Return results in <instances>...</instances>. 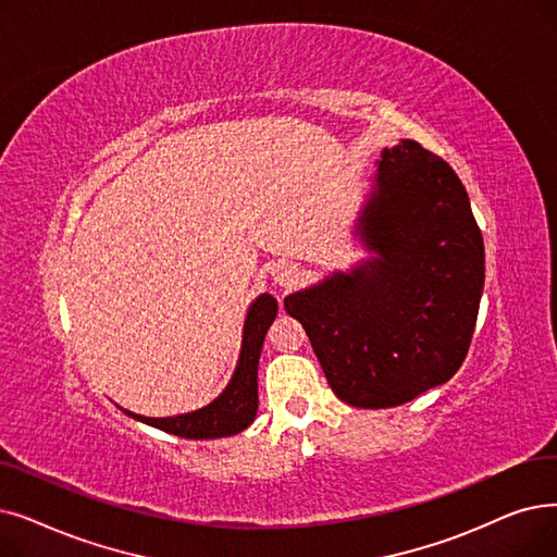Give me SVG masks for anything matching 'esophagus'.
Listing matches in <instances>:
<instances>
[{"mask_svg":"<svg viewBox=\"0 0 557 557\" xmlns=\"http://www.w3.org/2000/svg\"><path fill=\"white\" fill-rule=\"evenodd\" d=\"M282 286H286L288 282H292L294 280V271H282V273H277V277H275Z\"/></svg>","mask_w":557,"mask_h":557,"instance_id":"esophagus-1","label":"esophagus"}]
</instances>
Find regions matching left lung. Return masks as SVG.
Instances as JSON below:
<instances>
[{"label":"left lung","mask_w":557,"mask_h":557,"mask_svg":"<svg viewBox=\"0 0 557 557\" xmlns=\"http://www.w3.org/2000/svg\"><path fill=\"white\" fill-rule=\"evenodd\" d=\"M357 234L373 257L284 298L332 392L396 407L448 382L469 352L485 244L467 188L417 140L384 148Z\"/></svg>","instance_id":"left-lung-1"}]
</instances>
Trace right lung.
I'll return each instance as SVG.
<instances>
[{"label":"right lung","mask_w":557,"mask_h":557,"mask_svg":"<svg viewBox=\"0 0 557 557\" xmlns=\"http://www.w3.org/2000/svg\"><path fill=\"white\" fill-rule=\"evenodd\" d=\"M277 317V300L271 294H261L248 309L246 325H244V344H240V355L236 371L225 386V392L196 412L180 414V417H163L150 419L129 412H123L140 423H148L163 432L177 434L184 440H219L232 437V434L246 430L257 417V367L263 346V336L269 332L271 323Z\"/></svg>","instance_id":"right-lung-1"}]
</instances>
